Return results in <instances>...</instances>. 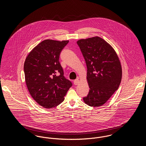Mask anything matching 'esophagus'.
Here are the masks:
<instances>
[{"label": "esophagus", "mask_w": 146, "mask_h": 146, "mask_svg": "<svg viewBox=\"0 0 146 146\" xmlns=\"http://www.w3.org/2000/svg\"><path fill=\"white\" fill-rule=\"evenodd\" d=\"M74 82V84L76 85H77L79 83V79H75V80H74V82Z\"/></svg>", "instance_id": "1"}]
</instances>
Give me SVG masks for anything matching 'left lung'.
Masks as SVG:
<instances>
[{
    "instance_id": "1",
    "label": "left lung",
    "mask_w": 146,
    "mask_h": 146,
    "mask_svg": "<svg viewBox=\"0 0 146 146\" xmlns=\"http://www.w3.org/2000/svg\"><path fill=\"white\" fill-rule=\"evenodd\" d=\"M87 66L90 90L84 102L91 107L104 104L118 90L122 77L120 62L114 50L100 37L77 42Z\"/></svg>"
}]
</instances>
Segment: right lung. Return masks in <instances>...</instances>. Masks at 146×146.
Returning <instances> with one entry per match:
<instances>
[{
    "label": "right lung",
    "instance_id": "add662e5",
    "mask_svg": "<svg viewBox=\"0 0 146 146\" xmlns=\"http://www.w3.org/2000/svg\"><path fill=\"white\" fill-rule=\"evenodd\" d=\"M68 42L45 40L30 52L24 63L28 91L35 101L45 108L62 103L72 86L64 76L59 61L61 52Z\"/></svg>",
    "mask_w": 146,
    "mask_h": 146
}]
</instances>
